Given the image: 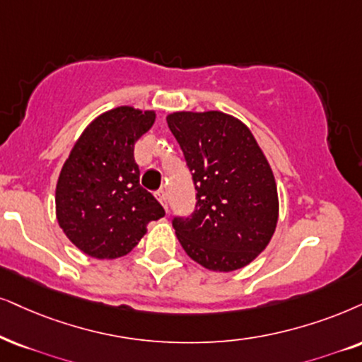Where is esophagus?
I'll list each match as a JSON object with an SVG mask.
<instances>
[{"instance_id": "esophagus-1", "label": "esophagus", "mask_w": 362, "mask_h": 362, "mask_svg": "<svg viewBox=\"0 0 362 362\" xmlns=\"http://www.w3.org/2000/svg\"><path fill=\"white\" fill-rule=\"evenodd\" d=\"M155 197H157V200H158V202L163 205V209L167 210L168 207H167V194H165V190H163V189L157 190V192H155Z\"/></svg>"}]
</instances>
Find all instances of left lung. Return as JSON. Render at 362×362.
Returning a JSON list of instances; mask_svg holds the SVG:
<instances>
[{
	"instance_id": "left-lung-1",
	"label": "left lung",
	"mask_w": 362,
	"mask_h": 362,
	"mask_svg": "<svg viewBox=\"0 0 362 362\" xmlns=\"http://www.w3.org/2000/svg\"><path fill=\"white\" fill-rule=\"evenodd\" d=\"M167 123L185 155L197 190V209L175 218L187 255L215 272L245 267L276 232L279 197L272 168L239 118L209 112H173Z\"/></svg>"
}]
</instances>
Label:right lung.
Here are the masks:
<instances>
[{"instance_id":"add662e5","label":"right lung","mask_w":362,"mask_h":362,"mask_svg":"<svg viewBox=\"0 0 362 362\" xmlns=\"http://www.w3.org/2000/svg\"><path fill=\"white\" fill-rule=\"evenodd\" d=\"M155 110L130 105L107 110L88 123L63 163L54 192L57 221L81 252L100 260L123 257L165 215L140 187L136 140L155 123Z\"/></svg>"}]
</instances>
